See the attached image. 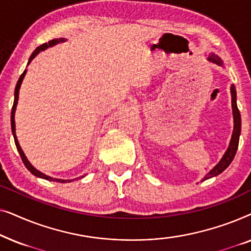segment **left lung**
<instances>
[{
    "label": "left lung",
    "instance_id": "obj_1",
    "mask_svg": "<svg viewBox=\"0 0 251 251\" xmlns=\"http://www.w3.org/2000/svg\"><path fill=\"white\" fill-rule=\"evenodd\" d=\"M208 59L212 61V63L217 64V65H223V61L221 60V58L216 56V54L212 53L211 56L208 57ZM231 94H232V108H233V118H234V130H233V135H232V139L231 143H229V146L226 153L223 156V159L219 161V163L216 166L214 169L210 170V173L207 174V176L203 178V180L209 179V178L217 176V175L222 174L226 168H227L231 162L234 159L236 150H238L239 146V138H240V132H241V115H240V111L238 108V105H236V90L235 87L232 84L231 87Z\"/></svg>",
    "mask_w": 251,
    "mask_h": 251
}]
</instances>
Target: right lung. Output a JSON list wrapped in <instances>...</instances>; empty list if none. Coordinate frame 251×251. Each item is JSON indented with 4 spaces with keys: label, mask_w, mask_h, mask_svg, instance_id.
<instances>
[{
    "label": "right lung",
    "mask_w": 251,
    "mask_h": 251,
    "mask_svg": "<svg viewBox=\"0 0 251 251\" xmlns=\"http://www.w3.org/2000/svg\"><path fill=\"white\" fill-rule=\"evenodd\" d=\"M63 41H65L64 39H54V40H51V41H49V42L48 43H43L42 46H40L39 48H36V50L34 51L33 52V54L32 56H30V58H29V61H28V64L30 63V61H32L34 58H35L37 54L40 53V51H42V50H44V49H47L48 47H52V46H54V44H57V43H59V42H63ZM25 74H26V71L24 72V73L20 75V77H19V80H18V83H17V85H16V90H15V101H13V106H12V109H11V129H12V133H13V138H15V143H16V147H17V150H18V152H19V154H20V157H22V160H23V162H24V164H25V167L27 168V169H28L30 173H32L34 176H36V177H40V178H43V179H47V180H52V181H59V183H66V181H72V180H74V179H72V180H64V179H56V178H51V177H49V176H47V175H44V174H42V173H40L39 170H36L35 168H34L32 164H30L29 162H28V160L26 159V156H25V154H24V152H23V150L20 149V146H19V143H18V140H17V137H16V126H15V112H16V107H17V102H18V97H19V89H20V84H22V82H23V78H24V76H25Z\"/></svg>",
    "instance_id": "1"
}]
</instances>
